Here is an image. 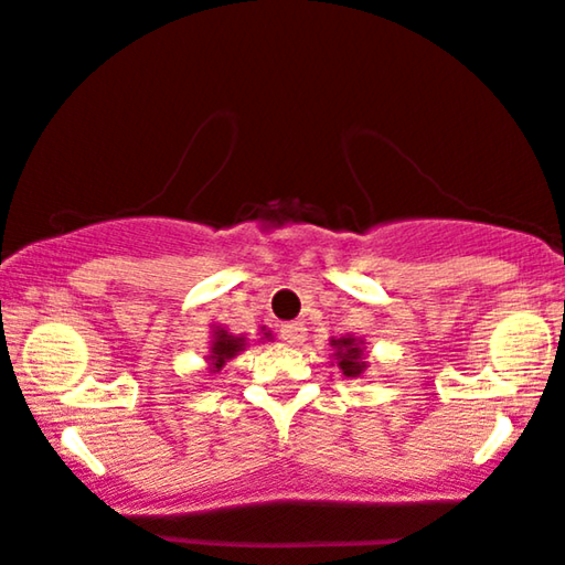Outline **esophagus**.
<instances>
[{
  "label": "esophagus",
  "mask_w": 565,
  "mask_h": 565,
  "mask_svg": "<svg viewBox=\"0 0 565 565\" xmlns=\"http://www.w3.org/2000/svg\"><path fill=\"white\" fill-rule=\"evenodd\" d=\"M281 339L287 344H302L305 339H308V329H305V323H300V321H291V323H284L281 326Z\"/></svg>",
  "instance_id": "obj_1"
}]
</instances>
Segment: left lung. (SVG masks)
<instances>
[{
	"label": "left lung",
	"mask_w": 565,
	"mask_h": 565,
	"mask_svg": "<svg viewBox=\"0 0 565 565\" xmlns=\"http://www.w3.org/2000/svg\"><path fill=\"white\" fill-rule=\"evenodd\" d=\"M331 348H334V358H337V365L342 369V373L348 379H358L360 373L369 369V363H365L363 358V342L355 337H339V339H331Z\"/></svg>",
	"instance_id": "left-lung-1"
}]
</instances>
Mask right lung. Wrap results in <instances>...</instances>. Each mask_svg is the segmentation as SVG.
<instances>
[{
	"instance_id": "add662e5",
	"label": "right lung",
	"mask_w": 565,
	"mask_h": 565,
	"mask_svg": "<svg viewBox=\"0 0 565 565\" xmlns=\"http://www.w3.org/2000/svg\"><path fill=\"white\" fill-rule=\"evenodd\" d=\"M263 339H270V331L263 329ZM247 348V339L244 337H234L228 334L226 329H215L213 331V344H210V371H221L223 365L228 363L231 358H236L239 352Z\"/></svg>"
}]
</instances>
